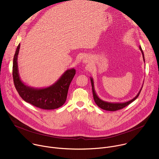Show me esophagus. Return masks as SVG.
<instances>
[{"instance_id":"1","label":"esophagus","mask_w":159,"mask_h":159,"mask_svg":"<svg viewBox=\"0 0 159 159\" xmlns=\"http://www.w3.org/2000/svg\"><path fill=\"white\" fill-rule=\"evenodd\" d=\"M82 62L84 63H89V58L87 56H84L82 58Z\"/></svg>"}]
</instances>
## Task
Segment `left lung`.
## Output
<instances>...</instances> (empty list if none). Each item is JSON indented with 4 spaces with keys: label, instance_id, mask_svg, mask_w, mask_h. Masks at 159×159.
I'll return each instance as SVG.
<instances>
[{
    "label": "left lung",
    "instance_id": "obj_1",
    "mask_svg": "<svg viewBox=\"0 0 159 159\" xmlns=\"http://www.w3.org/2000/svg\"><path fill=\"white\" fill-rule=\"evenodd\" d=\"M139 48L142 53L143 55V61L145 62V58H144V54L143 52V50L142 49V47L140 46H139ZM90 82H91V85H92V89H93V97H94V100L96 102V104L101 109H104V110H106V111H115L124 108L125 107L127 106L128 104H129L130 103H131L133 101H134L136 99H137L140 92L142 89L143 86L142 87V88L140 89V91L139 92V93L137 94V95L133 99H132L131 100H129L128 101L125 102H107L105 101L102 100L101 99H100L98 96L97 95L96 90H95V88H94V80L93 79L90 77Z\"/></svg>",
    "mask_w": 159,
    "mask_h": 159
}]
</instances>
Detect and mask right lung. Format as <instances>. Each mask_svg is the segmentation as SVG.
I'll return each instance as SVG.
<instances>
[{"instance_id": "add662e5", "label": "right lung", "mask_w": 159, "mask_h": 159, "mask_svg": "<svg viewBox=\"0 0 159 159\" xmlns=\"http://www.w3.org/2000/svg\"><path fill=\"white\" fill-rule=\"evenodd\" d=\"M20 44L17 47L13 59L12 75L15 87L21 98L31 104L43 109H55L66 101L69 85L75 75L74 68L66 70L52 85L44 88H34L25 85L19 77L17 57Z\"/></svg>"}]
</instances>
